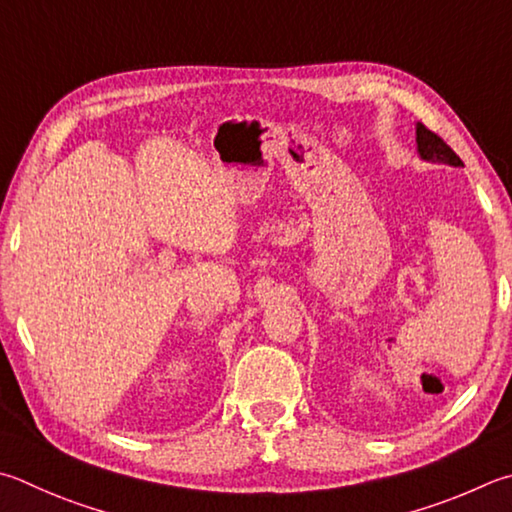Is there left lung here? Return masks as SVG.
Segmentation results:
<instances>
[{
  "label": "left lung",
  "mask_w": 512,
  "mask_h": 512,
  "mask_svg": "<svg viewBox=\"0 0 512 512\" xmlns=\"http://www.w3.org/2000/svg\"><path fill=\"white\" fill-rule=\"evenodd\" d=\"M416 145H418V154H421L423 161H432V163H448L454 167H461L463 161L454 154L452 147L443 141L441 136H436L430 132L423 123H416Z\"/></svg>",
  "instance_id": "1"
}]
</instances>
